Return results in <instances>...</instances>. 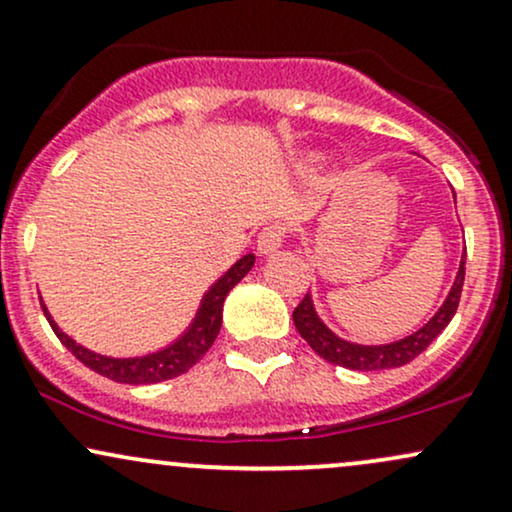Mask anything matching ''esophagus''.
<instances>
[{"instance_id":"1","label":"esophagus","mask_w":512,"mask_h":512,"mask_svg":"<svg viewBox=\"0 0 512 512\" xmlns=\"http://www.w3.org/2000/svg\"><path fill=\"white\" fill-rule=\"evenodd\" d=\"M284 238L286 226H281V223H269V226L262 228L260 236H257V250H260L262 255H269V252L279 250L281 245H284Z\"/></svg>"}]
</instances>
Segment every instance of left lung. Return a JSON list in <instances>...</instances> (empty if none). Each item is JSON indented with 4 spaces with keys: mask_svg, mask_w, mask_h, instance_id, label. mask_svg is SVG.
<instances>
[{
    "mask_svg": "<svg viewBox=\"0 0 512 512\" xmlns=\"http://www.w3.org/2000/svg\"><path fill=\"white\" fill-rule=\"evenodd\" d=\"M467 257V255H464ZM464 257L460 264V272H457L455 284L445 298L443 308L438 310L436 315L428 320V325L421 327L419 332L409 334V337L399 339L395 344H385V346H361V344H351L339 339L337 334H332L325 325L320 322V317L315 315L313 301L305 293L303 301L296 305L293 310V325L305 342L310 344V349L315 351L317 356H322L325 361L334 363V366H342L349 370H383V368H399L404 363L414 361L421 351L426 349L433 339L438 337L440 332L448 327V322L455 315L457 305H460V296H462V284H464Z\"/></svg>",
    "mask_w": 512,
    "mask_h": 512,
    "instance_id": "left-lung-1",
    "label": "left lung"
}]
</instances>
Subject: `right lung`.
I'll use <instances>...</instances> for the list:
<instances>
[{
    "label": "right lung",
    "mask_w": 512,
    "mask_h": 512,
    "mask_svg": "<svg viewBox=\"0 0 512 512\" xmlns=\"http://www.w3.org/2000/svg\"><path fill=\"white\" fill-rule=\"evenodd\" d=\"M252 264H255V255H245L228 269L226 274L211 286L207 296H204L202 308L192 322V327L187 330L182 337L168 349L158 351V354H149L142 358H108L101 354H93V351L84 349L69 339L60 327L55 325V320L48 315L43 305V313L48 317L52 332L57 334V339L67 346L72 354L84 363L86 368L96 370L98 375L103 378L115 380V383H125V385H151V383H161V380H170V378H178V375L187 373L195 363L202 358L214 344L216 334L221 330V313H223V301H226L228 291L243 279L245 274L250 272Z\"/></svg>",
    "instance_id": "1"
}]
</instances>
